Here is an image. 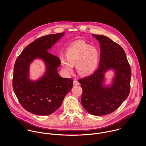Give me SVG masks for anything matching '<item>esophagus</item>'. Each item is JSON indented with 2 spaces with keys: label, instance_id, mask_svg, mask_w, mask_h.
<instances>
[{
  "label": "esophagus",
  "instance_id": "esophagus-1",
  "mask_svg": "<svg viewBox=\"0 0 146 146\" xmlns=\"http://www.w3.org/2000/svg\"><path fill=\"white\" fill-rule=\"evenodd\" d=\"M74 85H80V83H79V82L77 80H74Z\"/></svg>",
  "mask_w": 146,
  "mask_h": 146
}]
</instances>
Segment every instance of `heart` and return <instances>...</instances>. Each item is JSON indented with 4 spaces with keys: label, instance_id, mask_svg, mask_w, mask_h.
<instances>
[{
    "label": "heart",
    "instance_id": "b5f03b06",
    "mask_svg": "<svg viewBox=\"0 0 146 146\" xmlns=\"http://www.w3.org/2000/svg\"><path fill=\"white\" fill-rule=\"evenodd\" d=\"M66 56L67 58H61V66L64 71L71 73L76 64L78 72L82 76H87L96 70L100 52L97 47L81 41L70 45L66 50Z\"/></svg>",
    "mask_w": 146,
    "mask_h": 146
}]
</instances>
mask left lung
Returning <instances> with one entry per match:
<instances>
[{
	"mask_svg": "<svg viewBox=\"0 0 146 146\" xmlns=\"http://www.w3.org/2000/svg\"><path fill=\"white\" fill-rule=\"evenodd\" d=\"M100 42V62L91 75L78 80L83 89L82 104L89 113L96 116L110 114L128 97L130 89L131 71L123 48L109 38L92 34ZM113 69L115 76L108 88L103 85L104 73Z\"/></svg>",
	"mask_w": 146,
	"mask_h": 146,
	"instance_id": "1",
	"label": "left lung"
}]
</instances>
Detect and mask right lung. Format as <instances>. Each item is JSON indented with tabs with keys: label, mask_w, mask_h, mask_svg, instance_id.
Listing matches in <instances>:
<instances>
[{
	"label": "right lung",
	"mask_w": 146,
	"mask_h": 146,
	"mask_svg": "<svg viewBox=\"0 0 146 146\" xmlns=\"http://www.w3.org/2000/svg\"><path fill=\"white\" fill-rule=\"evenodd\" d=\"M64 34L38 38L28 45L16 59L12 80L13 91L23 108L32 113L45 116L53 113L72 88V79L63 78L58 75L60 58L47 51ZM36 58L46 63L47 71L42 78L34 82L28 79V69L30 63Z\"/></svg>",
	"instance_id": "right-lung-1"
}]
</instances>
